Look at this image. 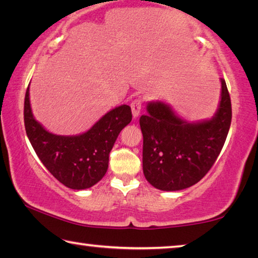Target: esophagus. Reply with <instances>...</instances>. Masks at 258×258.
Listing matches in <instances>:
<instances>
[{
    "instance_id": "esophagus-1",
    "label": "esophagus",
    "mask_w": 258,
    "mask_h": 258,
    "mask_svg": "<svg viewBox=\"0 0 258 258\" xmlns=\"http://www.w3.org/2000/svg\"><path fill=\"white\" fill-rule=\"evenodd\" d=\"M142 103H143V100L141 98L135 99L132 102H131V109H132L133 118H138L139 117L140 112H141V109H142Z\"/></svg>"
}]
</instances>
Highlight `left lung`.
Returning <instances> with one entry per match:
<instances>
[{"instance_id": "1", "label": "left lung", "mask_w": 258, "mask_h": 258, "mask_svg": "<svg viewBox=\"0 0 258 258\" xmlns=\"http://www.w3.org/2000/svg\"><path fill=\"white\" fill-rule=\"evenodd\" d=\"M221 84V101L211 119L189 123L164 102L147 104L148 113L140 117L143 174L156 189H186L202 180L215 163L232 118L230 94L223 78Z\"/></svg>"}]
</instances>
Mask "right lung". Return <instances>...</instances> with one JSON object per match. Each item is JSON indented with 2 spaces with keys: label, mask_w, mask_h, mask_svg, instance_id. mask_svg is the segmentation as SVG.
I'll return each mask as SVG.
<instances>
[{
  "label": "right lung",
  "mask_w": 258,
  "mask_h": 258,
  "mask_svg": "<svg viewBox=\"0 0 258 258\" xmlns=\"http://www.w3.org/2000/svg\"><path fill=\"white\" fill-rule=\"evenodd\" d=\"M25 128L35 152L52 175L67 187L83 190L104 176L118 134L132 120L127 104L102 116L87 132L73 137L52 134L34 118L29 86L25 95Z\"/></svg>",
  "instance_id": "add662e5"
}]
</instances>
